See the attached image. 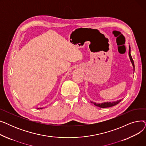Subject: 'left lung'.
Wrapping results in <instances>:
<instances>
[{
	"label": "left lung",
	"mask_w": 146,
	"mask_h": 146,
	"mask_svg": "<svg viewBox=\"0 0 146 146\" xmlns=\"http://www.w3.org/2000/svg\"><path fill=\"white\" fill-rule=\"evenodd\" d=\"M128 55H129V57L130 61H131V62L132 63V65L133 66V69H134V68H135L134 63V61H133V58H132L131 55V48H130V46L129 45V50H128ZM121 100H122V99H119V100H118V101H113V102H105L101 103V104H97V103L92 102V101H90V102L92 103L94 105H95L96 106L100 107V108H108V107L113 106L114 105L118 104V103H119L121 101Z\"/></svg>",
	"instance_id": "1"
}]
</instances>
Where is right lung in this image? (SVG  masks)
Masks as SVG:
<instances>
[{
  "label": "right lung",
  "mask_w": 146,
  "mask_h": 146,
  "mask_svg": "<svg viewBox=\"0 0 146 146\" xmlns=\"http://www.w3.org/2000/svg\"><path fill=\"white\" fill-rule=\"evenodd\" d=\"M43 108H40V109H42ZM38 109H39V108H38Z\"/></svg>",
  "instance_id": "1"
}]
</instances>
